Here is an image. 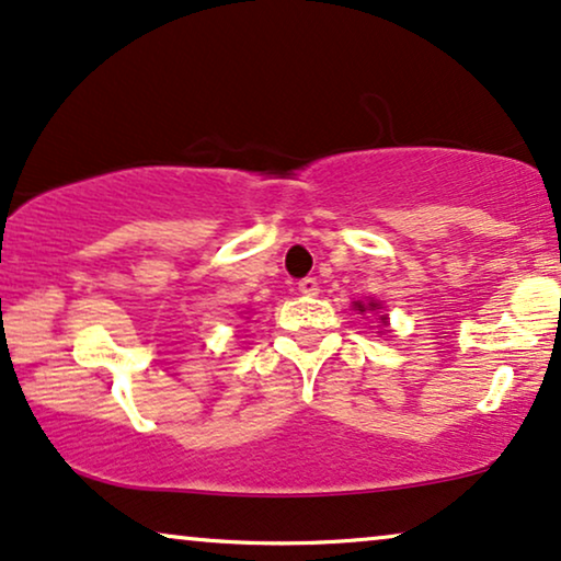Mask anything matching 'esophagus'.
Wrapping results in <instances>:
<instances>
[{
    "label": "esophagus",
    "mask_w": 561,
    "mask_h": 561,
    "mask_svg": "<svg viewBox=\"0 0 561 561\" xmlns=\"http://www.w3.org/2000/svg\"><path fill=\"white\" fill-rule=\"evenodd\" d=\"M297 289H300V293L308 295V297H316L320 293L318 279H312V276H305V279L297 282Z\"/></svg>",
    "instance_id": "obj_1"
}]
</instances>
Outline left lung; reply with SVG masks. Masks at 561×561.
I'll list each match as a JSON object with an SVG mask.
<instances>
[{"instance_id":"8db88e82","label":"left lung","mask_w":561,"mask_h":561,"mask_svg":"<svg viewBox=\"0 0 561 561\" xmlns=\"http://www.w3.org/2000/svg\"><path fill=\"white\" fill-rule=\"evenodd\" d=\"M356 308H358V310H362V312H364V305H362V302H356ZM371 308H377V305H375V302H371ZM382 320H385V318H382Z\"/></svg>"}]
</instances>
